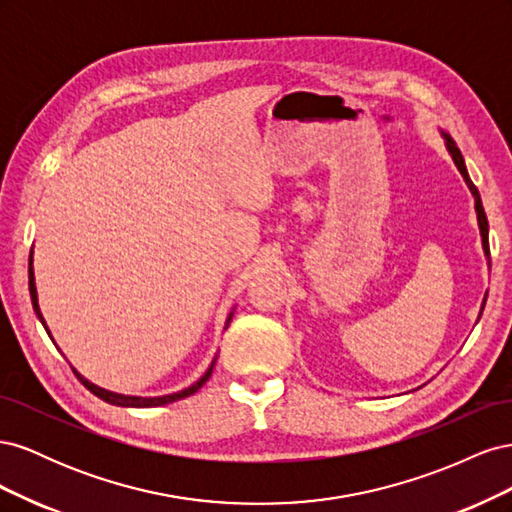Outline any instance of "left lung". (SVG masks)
<instances>
[{
	"label": "left lung",
	"instance_id": "1",
	"mask_svg": "<svg viewBox=\"0 0 512 512\" xmlns=\"http://www.w3.org/2000/svg\"><path fill=\"white\" fill-rule=\"evenodd\" d=\"M440 134H442V138H444V145H446L448 156L453 158V162H455L457 170L461 173L463 181H466L468 190H470V192H472V196H474V209H476V220H478V230H480V241H483V252H485V258H487V262H489V222H487V215H485L483 203H480V194H478L476 185L472 183V179H470V175H468L466 160H463V156H461V151H459L457 143L453 141L451 134H448V132L440 130ZM485 301H487V294H485V299H483V305H480V314H483V309H485ZM480 314H478V318H480Z\"/></svg>",
	"mask_w": 512,
	"mask_h": 512
}]
</instances>
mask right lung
I'll return each instance as SVG.
<instances>
[{
    "label": "right lung",
    "instance_id": "add662e5",
    "mask_svg": "<svg viewBox=\"0 0 512 512\" xmlns=\"http://www.w3.org/2000/svg\"><path fill=\"white\" fill-rule=\"evenodd\" d=\"M29 294H32V305H34V312H36L38 320L42 322V327L46 329V333H49V337L53 339L49 327H46V320H44V316H42V312H40V303H38V288H36V275H34V250H32V254H29ZM232 314H235V309H232V312L228 314L226 327H224V329H228V324H230V320H232ZM53 344H55V339H53ZM55 348L59 350L57 344H55ZM215 359H218V354L213 356V361H211V365L207 367L205 374L200 376L194 384H190L188 389L177 391V393H170V395H160V397H138V395H121V393H115V391H106V389H102V386H98V384H94L91 380H87V378H85L83 374H79V371H76L74 367H72V371L76 374V378H79V380L83 382L85 389H89L96 397H100L102 401H106V404L121 406V408H153V406L173 404V401H179V399H185V397L194 395V393L200 389V386H203V384L211 378V371H213Z\"/></svg>",
    "mask_w": 512,
    "mask_h": 512
}]
</instances>
